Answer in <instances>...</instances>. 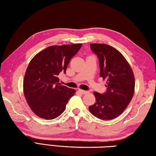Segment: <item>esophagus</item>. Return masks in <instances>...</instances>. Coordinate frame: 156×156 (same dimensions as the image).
<instances>
[{
  "label": "esophagus",
  "mask_w": 156,
  "mask_h": 156,
  "mask_svg": "<svg viewBox=\"0 0 156 156\" xmlns=\"http://www.w3.org/2000/svg\"><path fill=\"white\" fill-rule=\"evenodd\" d=\"M79 91H80L82 94H89V91H88L83 90V89H79Z\"/></svg>",
  "instance_id": "esophagus-1"
}]
</instances>
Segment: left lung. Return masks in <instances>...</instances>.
<instances>
[{"instance_id": "8db88e82", "label": "left lung", "mask_w": 156, "mask_h": 156, "mask_svg": "<svg viewBox=\"0 0 156 156\" xmlns=\"http://www.w3.org/2000/svg\"><path fill=\"white\" fill-rule=\"evenodd\" d=\"M90 47L100 62V76L106 80L107 91H95L96 103L89 112L101 120H112L122 113L131 102L135 89V78L130 65L121 53L106 44L91 43Z\"/></svg>"}]
</instances>
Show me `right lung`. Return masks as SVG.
I'll return each instance as SVG.
<instances>
[{
    "label": "right lung",
    "instance_id": "right-lung-1",
    "mask_svg": "<svg viewBox=\"0 0 156 156\" xmlns=\"http://www.w3.org/2000/svg\"><path fill=\"white\" fill-rule=\"evenodd\" d=\"M82 44L53 45L34 56L23 80V92L30 109L38 117L52 120L64 112L75 89L61 85L59 75L66 73L72 58Z\"/></svg>",
    "mask_w": 156,
    "mask_h": 156
}]
</instances>
